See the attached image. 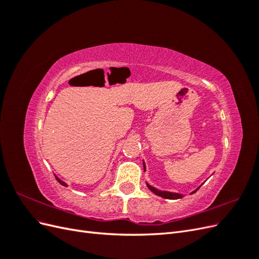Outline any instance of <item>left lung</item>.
Wrapping results in <instances>:
<instances>
[{
    "label": "left lung",
    "mask_w": 259,
    "mask_h": 259,
    "mask_svg": "<svg viewBox=\"0 0 259 259\" xmlns=\"http://www.w3.org/2000/svg\"><path fill=\"white\" fill-rule=\"evenodd\" d=\"M144 167H145V163H144ZM146 169V168H145ZM148 186V188L149 189H150L153 193H155L156 195H159V197H162V198H164V199H170V200H176V199H180V198H183V194H179V193H174V192H168V191H160V190H158V189H155V188H153V187H151V186H149V185H147ZM200 188V187H199ZM199 188L197 190H194L192 193H194V192H197L198 190H199Z\"/></svg>",
    "instance_id": "8db88e82"
}]
</instances>
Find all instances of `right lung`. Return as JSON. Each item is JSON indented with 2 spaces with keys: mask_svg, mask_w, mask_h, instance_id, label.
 <instances>
[{
  "mask_svg": "<svg viewBox=\"0 0 259 259\" xmlns=\"http://www.w3.org/2000/svg\"><path fill=\"white\" fill-rule=\"evenodd\" d=\"M56 179H57V182H58L60 185H62V186H66V187H67V184H66V183H64V182H62V180H60V179H59V178H57V177H56Z\"/></svg>",
  "mask_w": 259,
  "mask_h": 259,
  "instance_id": "right-lung-1",
  "label": "right lung"
}]
</instances>
